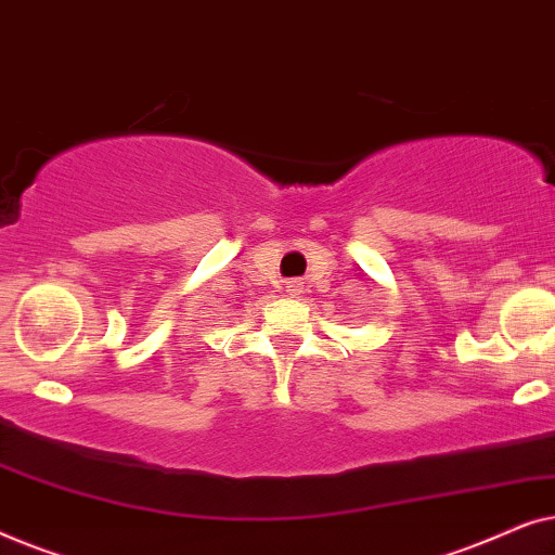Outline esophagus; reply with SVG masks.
<instances>
[{"label": "esophagus", "mask_w": 555, "mask_h": 555, "mask_svg": "<svg viewBox=\"0 0 555 555\" xmlns=\"http://www.w3.org/2000/svg\"><path fill=\"white\" fill-rule=\"evenodd\" d=\"M285 287H287V293H291V295H298L302 291V283H300V280H291V283H287Z\"/></svg>", "instance_id": "esophagus-1"}]
</instances>
